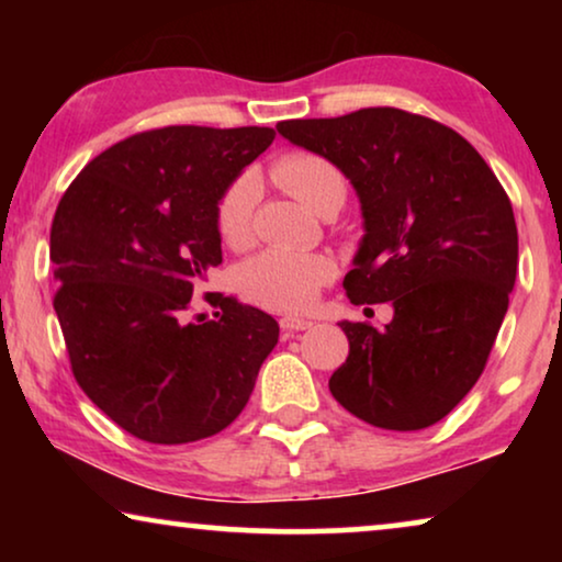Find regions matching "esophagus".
Returning a JSON list of instances; mask_svg holds the SVG:
<instances>
[{"label": "esophagus", "instance_id": "obj_1", "mask_svg": "<svg viewBox=\"0 0 562 562\" xmlns=\"http://www.w3.org/2000/svg\"><path fill=\"white\" fill-rule=\"evenodd\" d=\"M281 329L286 335H294V333H304V329H310L314 322H310V319H304V317H283L281 322Z\"/></svg>", "mask_w": 562, "mask_h": 562}]
</instances>
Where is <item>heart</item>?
Segmentation results:
<instances>
[{
  "instance_id": "heart-1",
  "label": "heart",
  "mask_w": 562,
  "mask_h": 562,
  "mask_svg": "<svg viewBox=\"0 0 562 562\" xmlns=\"http://www.w3.org/2000/svg\"><path fill=\"white\" fill-rule=\"evenodd\" d=\"M273 181L291 196L322 214L342 206L348 181L340 168L310 150H289L271 166ZM256 181L240 176L217 204V229L233 248H245L256 229ZM337 266L322 252H294L271 248L250 258L240 271V289L250 302L273 312H302L317 299L319 289L335 279Z\"/></svg>"
}]
</instances>
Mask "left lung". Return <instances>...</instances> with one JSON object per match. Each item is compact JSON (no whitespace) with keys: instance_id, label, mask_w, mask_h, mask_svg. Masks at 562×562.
<instances>
[{"instance_id":"left-lung-1","label":"left lung","mask_w":562,"mask_h":562,"mask_svg":"<svg viewBox=\"0 0 562 562\" xmlns=\"http://www.w3.org/2000/svg\"><path fill=\"white\" fill-rule=\"evenodd\" d=\"M276 130L348 176L366 235L342 286L352 304L394 306L383 329L340 322L350 352L329 391L373 427L435 425L475 386L509 310V196L463 135L396 106Z\"/></svg>"}]
</instances>
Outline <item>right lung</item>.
Masks as SVG:
<instances>
[{"instance_id":"right-lung-1","label":"right lung","mask_w":562,"mask_h":562,"mask_svg":"<svg viewBox=\"0 0 562 562\" xmlns=\"http://www.w3.org/2000/svg\"><path fill=\"white\" fill-rule=\"evenodd\" d=\"M271 127L171 125L130 135L83 166L50 227L53 310L74 379L137 440L183 445L233 425L279 342L271 314L217 296L187 322L222 263L217 204Z\"/></svg>"}]
</instances>
